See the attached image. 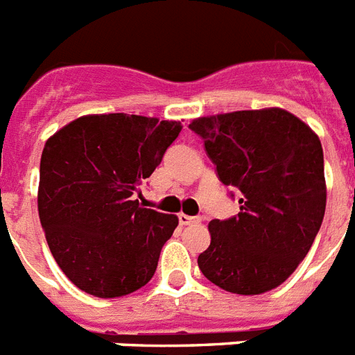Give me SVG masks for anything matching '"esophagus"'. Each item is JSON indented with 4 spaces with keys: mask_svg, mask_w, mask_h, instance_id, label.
I'll return each mask as SVG.
<instances>
[{
    "mask_svg": "<svg viewBox=\"0 0 355 355\" xmlns=\"http://www.w3.org/2000/svg\"><path fill=\"white\" fill-rule=\"evenodd\" d=\"M178 219H180V224L181 226H189V224H196L199 223V217H190V215H184V214H180L178 215Z\"/></svg>",
    "mask_w": 355,
    "mask_h": 355,
    "instance_id": "1",
    "label": "esophagus"
}]
</instances>
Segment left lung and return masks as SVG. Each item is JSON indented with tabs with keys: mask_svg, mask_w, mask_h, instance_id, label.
Wrapping results in <instances>:
<instances>
[{
	"mask_svg": "<svg viewBox=\"0 0 355 355\" xmlns=\"http://www.w3.org/2000/svg\"><path fill=\"white\" fill-rule=\"evenodd\" d=\"M189 127L205 144L219 181L241 198L237 215L208 224L211 241L199 255V269L237 295L275 289L298 268L322 228V141L278 107L198 118Z\"/></svg>",
	"mask_w": 355,
	"mask_h": 355,
	"instance_id": "8db88e82",
	"label": "left lung"
}]
</instances>
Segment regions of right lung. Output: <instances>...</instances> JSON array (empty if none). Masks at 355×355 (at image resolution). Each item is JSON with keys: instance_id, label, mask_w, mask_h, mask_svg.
<instances>
[{"instance_id": "add662e5", "label": "right lung", "mask_w": 355, "mask_h": 355, "mask_svg": "<svg viewBox=\"0 0 355 355\" xmlns=\"http://www.w3.org/2000/svg\"><path fill=\"white\" fill-rule=\"evenodd\" d=\"M180 132V122L91 114L42 148L39 219L55 262L84 293L116 298L154 277L178 217L140 207L132 193Z\"/></svg>"}]
</instances>
